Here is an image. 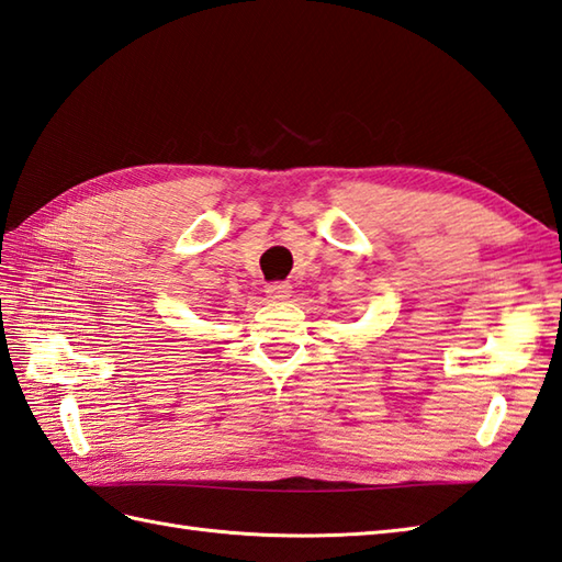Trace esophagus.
<instances>
[{"label":"esophagus","instance_id":"34e87169","mask_svg":"<svg viewBox=\"0 0 562 562\" xmlns=\"http://www.w3.org/2000/svg\"><path fill=\"white\" fill-rule=\"evenodd\" d=\"M266 294L270 302H284L292 296V284L290 282H272L266 288Z\"/></svg>","mask_w":562,"mask_h":562}]
</instances>
